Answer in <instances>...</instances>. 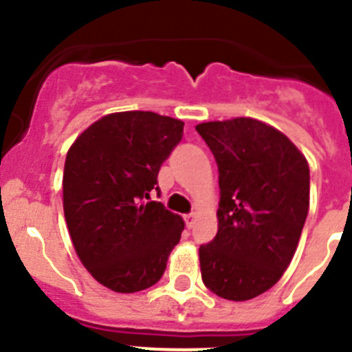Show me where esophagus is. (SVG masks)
I'll return each instance as SVG.
<instances>
[{"instance_id": "esophagus-1", "label": "esophagus", "mask_w": 352, "mask_h": 352, "mask_svg": "<svg viewBox=\"0 0 352 352\" xmlns=\"http://www.w3.org/2000/svg\"><path fill=\"white\" fill-rule=\"evenodd\" d=\"M183 219H185V226L188 227V229H192V227H194V220H195V214H194V213L185 214Z\"/></svg>"}]
</instances>
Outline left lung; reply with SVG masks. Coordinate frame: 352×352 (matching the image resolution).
I'll return each mask as SVG.
<instances>
[{"label":"left lung","mask_w":352,"mask_h":352,"mask_svg":"<svg viewBox=\"0 0 352 352\" xmlns=\"http://www.w3.org/2000/svg\"><path fill=\"white\" fill-rule=\"evenodd\" d=\"M219 166V231L199 247L201 275L223 300L259 296L287 270L310 203L300 149L263 121L234 118L195 126Z\"/></svg>","instance_id":"left-lung-1"}]
</instances>
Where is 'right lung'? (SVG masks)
<instances>
[{"label": "right lung", "mask_w": 352, "mask_h": 352, "mask_svg": "<svg viewBox=\"0 0 352 352\" xmlns=\"http://www.w3.org/2000/svg\"><path fill=\"white\" fill-rule=\"evenodd\" d=\"M183 121L149 111L95 121L68 149L63 210L72 243L95 280L138 292L162 278L185 222L158 201L162 164L183 138Z\"/></svg>", "instance_id": "obj_1"}]
</instances>
